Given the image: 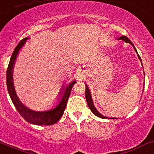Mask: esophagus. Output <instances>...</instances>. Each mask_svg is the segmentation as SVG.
I'll use <instances>...</instances> for the list:
<instances>
[{
	"mask_svg": "<svg viewBox=\"0 0 154 154\" xmlns=\"http://www.w3.org/2000/svg\"><path fill=\"white\" fill-rule=\"evenodd\" d=\"M78 73L80 74V75L85 74V73H86V70H85V69L84 67H81V68H80V69H79Z\"/></svg>",
	"mask_w": 154,
	"mask_h": 154,
	"instance_id": "1",
	"label": "esophagus"
}]
</instances>
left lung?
Returning <instances> with one entry per match:
<instances>
[{
	"label": "left lung",
	"mask_w": 154,
	"mask_h": 154,
	"mask_svg": "<svg viewBox=\"0 0 154 154\" xmlns=\"http://www.w3.org/2000/svg\"><path fill=\"white\" fill-rule=\"evenodd\" d=\"M119 40H123V41L125 42V43H130L131 45H132V46L134 48V51H135L136 53H137V56H138L139 59H140V60L141 61V63H142L141 58H140V55H139L138 53H137V49H136L135 46H134V45L133 44L132 42L131 41V40H129V39L126 36L120 37V38H119ZM144 74H145V73H144ZM85 99H86V102H87V103H88V107H89V108L91 109V112L93 113V114H94L95 116H98V117H100V118H102V119H117V118H115V117H111V118H110V117H107V116H103V114H101L100 112H99L97 110V108H95L94 105L93 100H92V97H91V92H90V91H89V88H88V85H87L86 84H85Z\"/></svg>",
	"instance_id": "8db88e82"
}]
</instances>
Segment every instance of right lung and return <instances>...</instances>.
I'll return each mask as SVG.
<instances>
[{
  "mask_svg": "<svg viewBox=\"0 0 154 154\" xmlns=\"http://www.w3.org/2000/svg\"><path fill=\"white\" fill-rule=\"evenodd\" d=\"M29 39V38L23 39L14 48L10 58L7 71H6V85H7L8 92L14 107L26 121L31 124L37 125H51L56 123L63 114L68 99L69 97L72 87L76 83V80H73L66 86L63 84L60 91V97L58 98L57 105L54 108L47 110V111H38L30 109L27 108L25 105L23 104L22 102L19 100L14 89V82H13V70H14V63H15L19 51H20L21 48Z\"/></svg>",
  "mask_w": 154,
  "mask_h": 154,
  "instance_id": "add662e5",
  "label": "right lung"
}]
</instances>
